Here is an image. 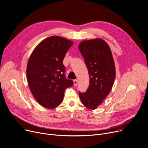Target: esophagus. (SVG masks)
Instances as JSON below:
<instances>
[{
    "instance_id": "esophagus-1",
    "label": "esophagus",
    "mask_w": 148,
    "mask_h": 148,
    "mask_svg": "<svg viewBox=\"0 0 148 148\" xmlns=\"http://www.w3.org/2000/svg\"><path fill=\"white\" fill-rule=\"evenodd\" d=\"M77 83H78V82H77V79H74V86H77Z\"/></svg>"
}]
</instances>
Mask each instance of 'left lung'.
<instances>
[{
  "mask_svg": "<svg viewBox=\"0 0 148 148\" xmlns=\"http://www.w3.org/2000/svg\"><path fill=\"white\" fill-rule=\"evenodd\" d=\"M78 49L90 77L86 92H79V96L84 106L95 110L103 103L112 88L116 76L113 58L109 46L100 38L83 41L79 44Z\"/></svg>",
  "mask_w": 148,
  "mask_h": 148,
  "instance_id": "8db88e82",
  "label": "left lung"
}]
</instances>
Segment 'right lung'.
<instances>
[{
  "label": "right lung",
  "instance_id": "1",
  "mask_svg": "<svg viewBox=\"0 0 148 148\" xmlns=\"http://www.w3.org/2000/svg\"><path fill=\"white\" fill-rule=\"evenodd\" d=\"M73 45L71 41L52 36L45 39L33 51L26 76L36 100L47 109H53L63 100L65 90L74 83L65 76L63 60Z\"/></svg>",
  "mask_w": 148,
  "mask_h": 148
}]
</instances>
